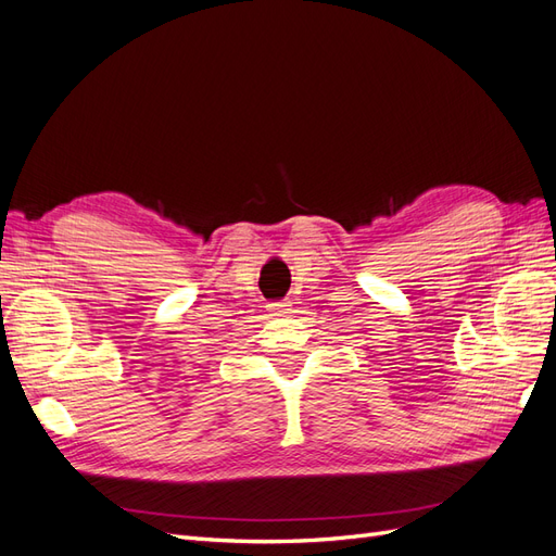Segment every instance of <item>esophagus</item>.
I'll list each match as a JSON object with an SVG mask.
<instances>
[{"label": "esophagus", "instance_id": "esophagus-1", "mask_svg": "<svg viewBox=\"0 0 556 556\" xmlns=\"http://www.w3.org/2000/svg\"><path fill=\"white\" fill-rule=\"evenodd\" d=\"M268 311H271V315H288L292 311V301H274V304H268Z\"/></svg>", "mask_w": 556, "mask_h": 556}]
</instances>
